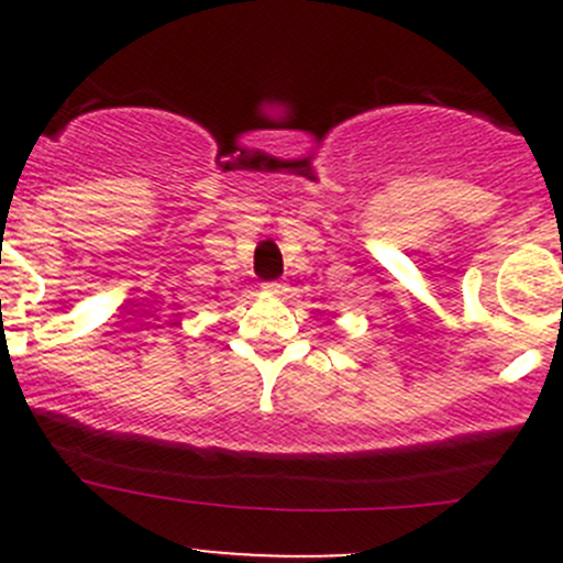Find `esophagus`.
Listing matches in <instances>:
<instances>
[{
	"label": "esophagus",
	"mask_w": 563,
	"mask_h": 563,
	"mask_svg": "<svg viewBox=\"0 0 563 563\" xmlns=\"http://www.w3.org/2000/svg\"><path fill=\"white\" fill-rule=\"evenodd\" d=\"M283 288H286V286H283L280 280H266L264 283V291H269V294H283Z\"/></svg>",
	"instance_id": "34e87169"
}]
</instances>
